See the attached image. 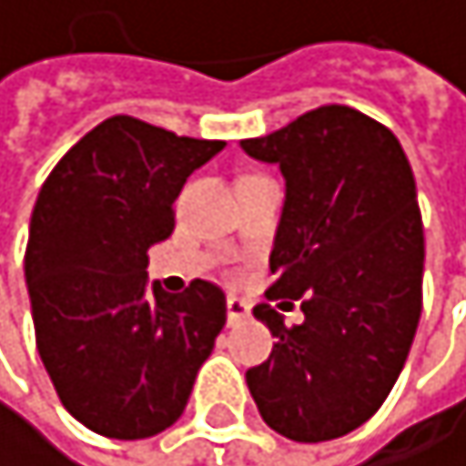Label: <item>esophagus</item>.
Segmentation results:
<instances>
[{"instance_id": "obj_1", "label": "esophagus", "mask_w": 466, "mask_h": 466, "mask_svg": "<svg viewBox=\"0 0 466 466\" xmlns=\"http://www.w3.org/2000/svg\"><path fill=\"white\" fill-rule=\"evenodd\" d=\"M226 319H228V324H240V321L251 319V304L238 299V296H228L226 299Z\"/></svg>"}]
</instances>
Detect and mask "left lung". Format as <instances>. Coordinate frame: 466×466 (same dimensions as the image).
I'll return each instance as SVG.
<instances>
[{
	"mask_svg": "<svg viewBox=\"0 0 466 466\" xmlns=\"http://www.w3.org/2000/svg\"><path fill=\"white\" fill-rule=\"evenodd\" d=\"M240 147L285 178L268 299H301L304 313L288 327L271 304L254 308L279 341L246 371L248 391L265 425L293 441L347 436L389 397L420 324L414 173L386 125L350 106H321Z\"/></svg>",
	"mask_w": 466,
	"mask_h": 466,
	"instance_id": "8db88e82",
	"label": "left lung"
}]
</instances>
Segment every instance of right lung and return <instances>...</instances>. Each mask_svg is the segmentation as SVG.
Returning a JSON list of instances; mask_svg holds the SVG:
<instances>
[{
  "mask_svg": "<svg viewBox=\"0 0 466 466\" xmlns=\"http://www.w3.org/2000/svg\"><path fill=\"white\" fill-rule=\"evenodd\" d=\"M223 147L111 116L38 192L25 254L38 355L64 408L100 436L170 428L226 324L218 285H147V251L173 235L181 187Z\"/></svg>",
  "mask_w": 466,
  "mask_h": 466,
  "instance_id": "obj_1",
  "label": "right lung"
}]
</instances>
